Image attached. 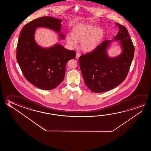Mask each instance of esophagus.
<instances>
[{
  "label": "esophagus",
  "mask_w": 151,
  "mask_h": 151,
  "mask_svg": "<svg viewBox=\"0 0 151 151\" xmlns=\"http://www.w3.org/2000/svg\"><path fill=\"white\" fill-rule=\"evenodd\" d=\"M80 56H81V54H79V53H77L76 55V58L77 60L79 58Z\"/></svg>",
  "instance_id": "1"
}]
</instances>
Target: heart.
<instances>
[{"label":"heart","mask_w":151,"mask_h":151,"mask_svg":"<svg viewBox=\"0 0 151 151\" xmlns=\"http://www.w3.org/2000/svg\"><path fill=\"white\" fill-rule=\"evenodd\" d=\"M105 33L102 28L89 24H79L72 29L71 35L66 37L67 43L71 46L80 42L79 47L83 52H90L98 48L103 41Z\"/></svg>","instance_id":"1"}]
</instances>
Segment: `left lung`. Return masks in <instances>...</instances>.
<instances>
[{"label": "left lung", "mask_w": 151, "mask_h": 151, "mask_svg": "<svg viewBox=\"0 0 151 151\" xmlns=\"http://www.w3.org/2000/svg\"><path fill=\"white\" fill-rule=\"evenodd\" d=\"M119 28L112 40H106L93 52L82 55L79 64L84 83L91 91L102 93L117 86L126 78L133 59L134 47L126 28L115 23ZM118 41L121 54L110 57L111 42Z\"/></svg>", "instance_id": "left-lung-1"}]
</instances>
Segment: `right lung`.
Segmentation results:
<instances>
[{
	"label": "right lung",
	"mask_w": 151,
	"mask_h": 151,
	"mask_svg": "<svg viewBox=\"0 0 151 151\" xmlns=\"http://www.w3.org/2000/svg\"><path fill=\"white\" fill-rule=\"evenodd\" d=\"M62 22L52 17L38 18L25 25L20 32L16 52L18 63L28 81L40 89L50 90L58 86L64 78L67 62L76 56V52L60 44L45 48L35 40L36 30L40 27L53 30L64 40Z\"/></svg>",
	"instance_id": "1"
}]
</instances>
